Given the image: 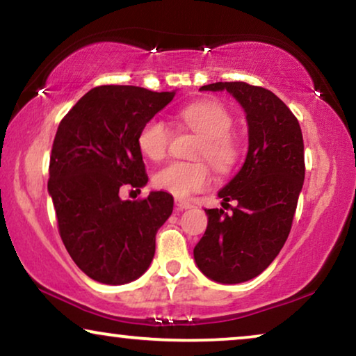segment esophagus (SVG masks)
<instances>
[{
    "label": "esophagus",
    "instance_id": "1",
    "mask_svg": "<svg viewBox=\"0 0 356 356\" xmlns=\"http://www.w3.org/2000/svg\"><path fill=\"white\" fill-rule=\"evenodd\" d=\"M175 206H177L178 211H186V209L193 207V202L184 201V199H177V201H175Z\"/></svg>",
    "mask_w": 356,
    "mask_h": 356
}]
</instances>
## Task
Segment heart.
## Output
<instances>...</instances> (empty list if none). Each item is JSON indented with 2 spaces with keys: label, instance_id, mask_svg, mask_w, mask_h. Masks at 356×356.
<instances>
[{
  "label": "heart",
  "instance_id": "b5f03b06",
  "mask_svg": "<svg viewBox=\"0 0 356 356\" xmlns=\"http://www.w3.org/2000/svg\"><path fill=\"white\" fill-rule=\"evenodd\" d=\"M181 126L201 136L196 157L207 159L218 172H228L240 157V143L232 133L233 116L217 102H196L183 106L178 113ZM173 131L163 120L150 118L138 134V145L150 160L163 159L172 143ZM212 181L211 167L204 160L199 162H170L154 175L157 189L181 199L206 189Z\"/></svg>",
  "mask_w": 356,
  "mask_h": 356
}]
</instances>
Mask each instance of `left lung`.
<instances>
[{
    "instance_id": "1",
    "label": "left lung",
    "mask_w": 356,
    "mask_h": 356,
    "mask_svg": "<svg viewBox=\"0 0 356 356\" xmlns=\"http://www.w3.org/2000/svg\"><path fill=\"white\" fill-rule=\"evenodd\" d=\"M223 89L246 111L250 147L240 172L218 193L232 212L206 209L207 230L194 259L209 279L240 284L266 270L289 238L303 188L305 145L298 120L274 92L246 82L201 87Z\"/></svg>"
}]
</instances>
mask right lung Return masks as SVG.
<instances>
[{"label": "right lung", "instance_id": "right-lung-1", "mask_svg": "<svg viewBox=\"0 0 356 356\" xmlns=\"http://www.w3.org/2000/svg\"><path fill=\"white\" fill-rule=\"evenodd\" d=\"M173 97L136 86H100L58 126L48 168L58 232L76 266L100 284L121 285L143 275L157 230L172 216V194L152 191L138 201L120 194L147 183L138 134Z\"/></svg>", "mask_w": 356, "mask_h": 356}]
</instances>
